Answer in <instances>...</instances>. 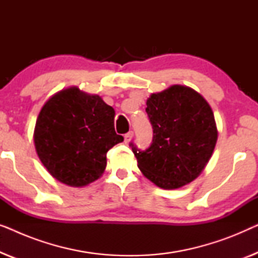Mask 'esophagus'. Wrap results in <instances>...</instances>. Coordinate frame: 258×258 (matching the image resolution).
Wrapping results in <instances>:
<instances>
[{"label":"esophagus","instance_id":"34e87169","mask_svg":"<svg viewBox=\"0 0 258 258\" xmlns=\"http://www.w3.org/2000/svg\"><path fill=\"white\" fill-rule=\"evenodd\" d=\"M133 137H134V133H133V132L126 133L125 135H124V141H125V143H129L130 141H132Z\"/></svg>","mask_w":258,"mask_h":258}]
</instances>
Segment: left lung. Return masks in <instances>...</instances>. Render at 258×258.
Segmentation results:
<instances>
[{"label": "left lung", "mask_w": 258, "mask_h": 258, "mask_svg": "<svg viewBox=\"0 0 258 258\" xmlns=\"http://www.w3.org/2000/svg\"><path fill=\"white\" fill-rule=\"evenodd\" d=\"M146 111L153 125V142L141 150L130 142L137 167L163 189L194 181L209 162L217 141L214 112L191 88L172 86L148 98Z\"/></svg>", "instance_id": "obj_1"}]
</instances>
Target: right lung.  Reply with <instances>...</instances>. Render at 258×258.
I'll return each mask as SVG.
<instances>
[{"mask_svg":"<svg viewBox=\"0 0 258 258\" xmlns=\"http://www.w3.org/2000/svg\"><path fill=\"white\" fill-rule=\"evenodd\" d=\"M115 110L97 95L74 87L49 98L34 133L36 153L52 177L83 186L103 174L107 153L122 142L114 128Z\"/></svg>","mask_w":258,"mask_h":258,"instance_id":"add662e5","label":"right lung"}]
</instances>
